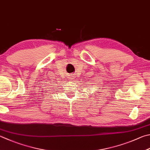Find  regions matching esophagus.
Segmentation results:
<instances>
[{
    "instance_id": "34e87169",
    "label": "esophagus",
    "mask_w": 150,
    "mask_h": 150,
    "mask_svg": "<svg viewBox=\"0 0 150 150\" xmlns=\"http://www.w3.org/2000/svg\"><path fill=\"white\" fill-rule=\"evenodd\" d=\"M69 80H70V81L74 80V76H72V75L70 76V78H69Z\"/></svg>"
}]
</instances>
